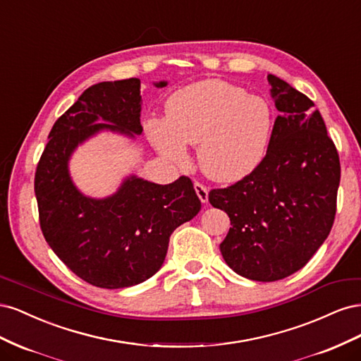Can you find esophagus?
Wrapping results in <instances>:
<instances>
[{
	"label": "esophagus",
	"mask_w": 361,
	"mask_h": 361,
	"mask_svg": "<svg viewBox=\"0 0 361 361\" xmlns=\"http://www.w3.org/2000/svg\"><path fill=\"white\" fill-rule=\"evenodd\" d=\"M194 190L197 192L199 199L202 203H207V197H209V190H207L203 183L200 182H194Z\"/></svg>",
	"instance_id": "34e87169"
}]
</instances>
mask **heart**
Returning <instances> with one entry per match:
<instances>
[{
	"label": "heart",
	"mask_w": 361,
	"mask_h": 361,
	"mask_svg": "<svg viewBox=\"0 0 361 361\" xmlns=\"http://www.w3.org/2000/svg\"><path fill=\"white\" fill-rule=\"evenodd\" d=\"M274 129V113L262 96L221 80H206L174 92L166 118H150L146 134L158 154L174 166L188 162L187 145L197 147L207 178L241 180L265 158Z\"/></svg>",
	"instance_id": "obj_1"
}]
</instances>
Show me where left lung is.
<instances>
[{
    "instance_id": "1",
    "label": "left lung",
    "mask_w": 361,
    "mask_h": 361,
    "mask_svg": "<svg viewBox=\"0 0 361 361\" xmlns=\"http://www.w3.org/2000/svg\"><path fill=\"white\" fill-rule=\"evenodd\" d=\"M280 111L265 158L209 202L232 227L220 244L226 264L256 281L301 269L329 236L336 215L341 162L324 118L307 96L268 75Z\"/></svg>"
}]
</instances>
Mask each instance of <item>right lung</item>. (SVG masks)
<instances>
[{"label":"right lung","instance_id":"right-lung-1","mask_svg":"<svg viewBox=\"0 0 361 361\" xmlns=\"http://www.w3.org/2000/svg\"><path fill=\"white\" fill-rule=\"evenodd\" d=\"M140 116L138 78L94 84L54 123L37 164L35 192L43 236L73 274L97 288L122 289L150 279L164 264L174 228L202 207L187 176L159 185L130 174L105 199L87 197L75 187L69 173L73 150L101 130L140 135Z\"/></svg>","mask_w":361,"mask_h":361}]
</instances>
